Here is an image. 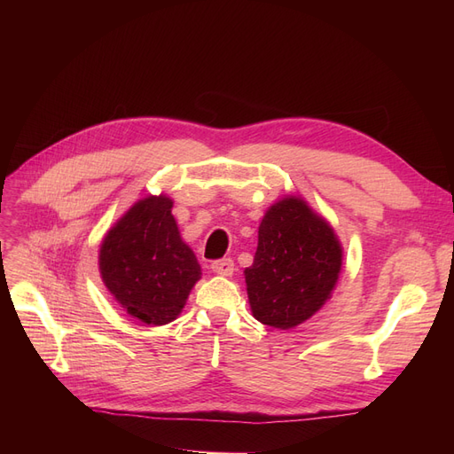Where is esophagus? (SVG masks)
Returning a JSON list of instances; mask_svg holds the SVG:
<instances>
[{
  "instance_id": "esophagus-1",
  "label": "esophagus",
  "mask_w": 454,
  "mask_h": 454,
  "mask_svg": "<svg viewBox=\"0 0 454 454\" xmlns=\"http://www.w3.org/2000/svg\"><path fill=\"white\" fill-rule=\"evenodd\" d=\"M212 270L215 274H222V277H231L232 270H235V263H232L231 257H223V259H215L212 261Z\"/></svg>"
}]
</instances>
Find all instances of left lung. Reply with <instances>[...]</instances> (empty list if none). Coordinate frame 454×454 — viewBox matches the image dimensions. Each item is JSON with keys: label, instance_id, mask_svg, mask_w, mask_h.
Listing matches in <instances>:
<instances>
[{"label": "left lung", "instance_id": "8db88e82", "mask_svg": "<svg viewBox=\"0 0 454 454\" xmlns=\"http://www.w3.org/2000/svg\"><path fill=\"white\" fill-rule=\"evenodd\" d=\"M342 250L333 229L295 197L265 214L254 265L244 270L255 320L290 329L309 320L332 294Z\"/></svg>", "mask_w": 454, "mask_h": 454}]
</instances>
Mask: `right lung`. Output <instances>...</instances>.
Returning <instances> with one entry per match:
<instances>
[{
    "mask_svg": "<svg viewBox=\"0 0 454 454\" xmlns=\"http://www.w3.org/2000/svg\"><path fill=\"white\" fill-rule=\"evenodd\" d=\"M100 272L134 318L153 325L176 320L200 265L180 237L170 199L147 197L119 219L102 242Z\"/></svg>",
    "mask_w": 454,
    "mask_h": 454,
    "instance_id": "1",
    "label": "right lung"
}]
</instances>
